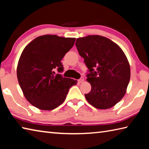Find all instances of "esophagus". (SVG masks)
Segmentation results:
<instances>
[{"label": "esophagus", "instance_id": "esophagus-1", "mask_svg": "<svg viewBox=\"0 0 149 149\" xmlns=\"http://www.w3.org/2000/svg\"><path fill=\"white\" fill-rule=\"evenodd\" d=\"M83 81H84V78L83 77H81L78 80V82L79 83H82Z\"/></svg>", "mask_w": 149, "mask_h": 149}]
</instances>
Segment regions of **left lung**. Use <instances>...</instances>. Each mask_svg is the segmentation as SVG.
<instances>
[{"label":"left lung","mask_w":149,"mask_h":149,"mask_svg":"<svg viewBox=\"0 0 149 149\" xmlns=\"http://www.w3.org/2000/svg\"><path fill=\"white\" fill-rule=\"evenodd\" d=\"M79 54L88 69L87 81L92 88L84 94L98 109H108L123 97L130 78L129 61L123 51L111 40L100 36L78 38Z\"/></svg>","instance_id":"1"}]
</instances>
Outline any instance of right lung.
Returning <instances> with one entry per match:
<instances>
[{
	"label": "right lung",
	"instance_id": "obj_1",
	"mask_svg": "<svg viewBox=\"0 0 149 149\" xmlns=\"http://www.w3.org/2000/svg\"><path fill=\"white\" fill-rule=\"evenodd\" d=\"M75 38L55 35L39 36L22 51L17 69L19 85L29 103L40 110H51L65 100L77 81L63 77L61 62L75 43Z\"/></svg>",
	"mask_w": 149,
	"mask_h": 149
}]
</instances>
